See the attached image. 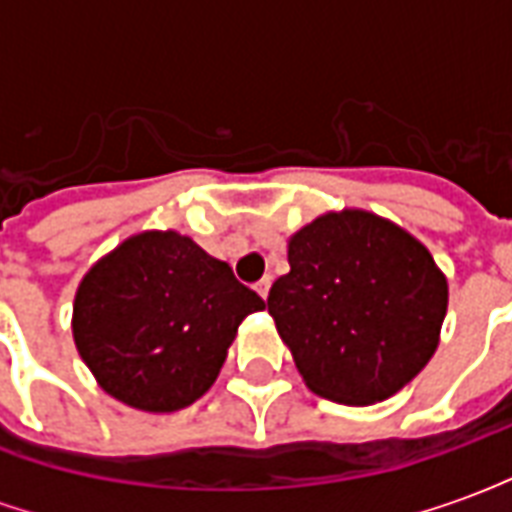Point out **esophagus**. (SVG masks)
Here are the masks:
<instances>
[{
	"label": "esophagus",
	"instance_id": "1",
	"mask_svg": "<svg viewBox=\"0 0 512 512\" xmlns=\"http://www.w3.org/2000/svg\"><path fill=\"white\" fill-rule=\"evenodd\" d=\"M255 290L263 296V299H268V290H271V277H263L260 282L255 285Z\"/></svg>",
	"mask_w": 512,
	"mask_h": 512
}]
</instances>
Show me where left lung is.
<instances>
[{
    "instance_id": "1",
    "label": "left lung",
    "mask_w": 512,
    "mask_h": 512,
    "mask_svg": "<svg viewBox=\"0 0 512 512\" xmlns=\"http://www.w3.org/2000/svg\"><path fill=\"white\" fill-rule=\"evenodd\" d=\"M268 312L315 395L373 406L436 354L447 277L428 246L378 213L326 211L288 238Z\"/></svg>"
}]
</instances>
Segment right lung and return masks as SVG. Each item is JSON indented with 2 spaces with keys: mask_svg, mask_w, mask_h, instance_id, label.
Listing matches in <instances>:
<instances>
[{
  "mask_svg": "<svg viewBox=\"0 0 512 512\" xmlns=\"http://www.w3.org/2000/svg\"><path fill=\"white\" fill-rule=\"evenodd\" d=\"M266 301L189 235L145 230L90 266L73 299V343L106 395L150 414L213 386L246 315Z\"/></svg>",
  "mask_w": 512,
  "mask_h": 512,
  "instance_id": "1",
  "label": "right lung"
}]
</instances>
